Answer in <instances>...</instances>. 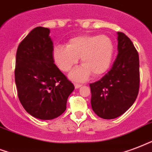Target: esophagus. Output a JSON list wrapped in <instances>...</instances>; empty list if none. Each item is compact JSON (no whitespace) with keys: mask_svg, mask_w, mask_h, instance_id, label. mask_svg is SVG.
Returning a JSON list of instances; mask_svg holds the SVG:
<instances>
[{"mask_svg":"<svg viewBox=\"0 0 152 152\" xmlns=\"http://www.w3.org/2000/svg\"><path fill=\"white\" fill-rule=\"evenodd\" d=\"M74 86H75V88H79L80 87L82 86V84L79 83H74Z\"/></svg>","mask_w":152,"mask_h":152,"instance_id":"esophagus-1","label":"esophagus"}]
</instances>
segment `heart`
Segmentation results:
<instances>
[{
	"instance_id": "obj_1",
	"label": "heart",
	"mask_w": 152,
	"mask_h": 152,
	"mask_svg": "<svg viewBox=\"0 0 152 152\" xmlns=\"http://www.w3.org/2000/svg\"><path fill=\"white\" fill-rule=\"evenodd\" d=\"M114 54V45L106 35L84 34L71 38L67 45H58L53 49L55 63L64 72H68L81 57L83 65L72 72L70 77L84 80L92 73L99 76L108 70Z\"/></svg>"
}]
</instances>
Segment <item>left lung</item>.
<instances>
[{"mask_svg":"<svg viewBox=\"0 0 152 152\" xmlns=\"http://www.w3.org/2000/svg\"><path fill=\"white\" fill-rule=\"evenodd\" d=\"M118 55L111 70L90 84L91 104L100 118L112 120L124 114L134 104L140 88V60L132 40L118 32Z\"/></svg>","mask_w":152,"mask_h":152,"instance_id":"8db88e82","label":"left lung"}]
</instances>
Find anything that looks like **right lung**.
I'll return each mask as SVG.
<instances>
[{
	"mask_svg": "<svg viewBox=\"0 0 152 152\" xmlns=\"http://www.w3.org/2000/svg\"><path fill=\"white\" fill-rule=\"evenodd\" d=\"M50 30L32 29L17 48L15 82L25 111L40 120H53L66 110L74 85L54 64Z\"/></svg>",
	"mask_w": 152,
	"mask_h": 152,
	"instance_id": "add662e5",
	"label": "right lung"
}]
</instances>
